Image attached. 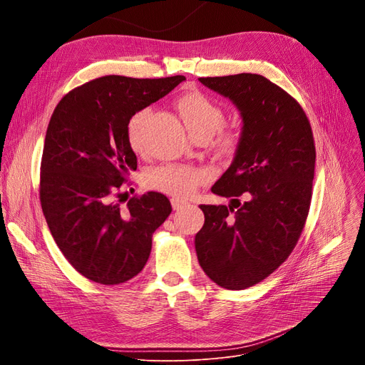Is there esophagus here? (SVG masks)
I'll return each mask as SVG.
<instances>
[{
  "label": "esophagus",
  "instance_id": "obj_1",
  "mask_svg": "<svg viewBox=\"0 0 365 365\" xmlns=\"http://www.w3.org/2000/svg\"><path fill=\"white\" fill-rule=\"evenodd\" d=\"M187 205V201L180 200V198H171V207L173 210H182L183 207Z\"/></svg>",
  "mask_w": 365,
  "mask_h": 365
}]
</instances>
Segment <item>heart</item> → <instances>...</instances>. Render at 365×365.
I'll use <instances>...</instances> for the list:
<instances>
[{
	"instance_id": "obj_1",
	"label": "heart",
	"mask_w": 365,
	"mask_h": 365,
	"mask_svg": "<svg viewBox=\"0 0 365 365\" xmlns=\"http://www.w3.org/2000/svg\"><path fill=\"white\" fill-rule=\"evenodd\" d=\"M178 109L183 123L194 138H210L222 125L223 109L201 91H187L178 101ZM149 109H140L127 123V142L133 152L140 153L145 146V128ZM238 143V133L232 127H223L217 133L216 148L220 153L234 152ZM208 173L202 168L165 164L146 171L145 185L149 189L168 194L176 198H186L197 192V189L208 180Z\"/></svg>"
}]
</instances>
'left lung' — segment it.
<instances>
[{
  "label": "left lung",
  "mask_w": 365,
  "mask_h": 365,
  "mask_svg": "<svg viewBox=\"0 0 365 365\" xmlns=\"http://www.w3.org/2000/svg\"><path fill=\"white\" fill-rule=\"evenodd\" d=\"M200 81L237 105L242 133L234 163L212 187L232 204L200 207L205 220L195 250L210 279L244 290L275 272L302 235L312 200L314 134L300 103L262 75Z\"/></svg>",
  "instance_id": "1"
}]
</instances>
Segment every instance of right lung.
<instances>
[{"label":"right lung","mask_w":365,"mask_h":365,"mask_svg":"<svg viewBox=\"0 0 365 365\" xmlns=\"http://www.w3.org/2000/svg\"><path fill=\"white\" fill-rule=\"evenodd\" d=\"M185 80L106 75L65 94L50 118L40 175V201L65 259L90 281L123 284L146 264L152 235L171 213L160 192L134 195L121 187L138 158L127 123Z\"/></svg>","instance_id":"add662e5"}]
</instances>
